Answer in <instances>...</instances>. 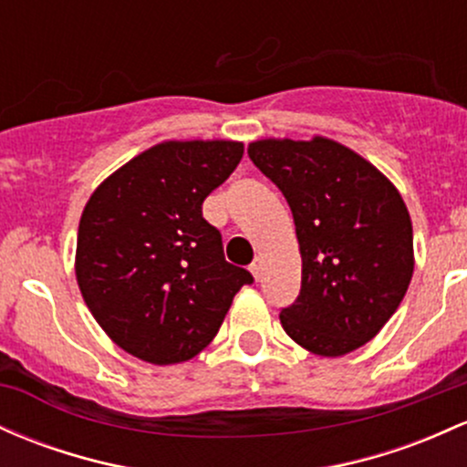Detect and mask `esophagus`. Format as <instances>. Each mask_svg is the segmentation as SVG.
<instances>
[{
    "mask_svg": "<svg viewBox=\"0 0 467 467\" xmlns=\"http://www.w3.org/2000/svg\"><path fill=\"white\" fill-rule=\"evenodd\" d=\"M250 273H253L254 279H261V273H264V259L257 257L250 264Z\"/></svg>",
    "mask_w": 467,
    "mask_h": 467,
    "instance_id": "esophagus-1",
    "label": "esophagus"
}]
</instances>
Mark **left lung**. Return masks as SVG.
Instances as JSON below:
<instances>
[{"instance_id": "8db88e82", "label": "left lung", "mask_w": 467, "mask_h": 467, "mask_svg": "<svg viewBox=\"0 0 467 467\" xmlns=\"http://www.w3.org/2000/svg\"><path fill=\"white\" fill-rule=\"evenodd\" d=\"M254 166L284 192L301 253V292L279 319L292 341L341 357L375 339L412 279V222L383 172L326 137L261 140Z\"/></svg>"}]
</instances>
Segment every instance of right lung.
<instances>
[{
	"instance_id": "add662e5",
	"label": "right lung",
	"mask_w": 467,
	"mask_h": 467,
	"mask_svg": "<svg viewBox=\"0 0 467 467\" xmlns=\"http://www.w3.org/2000/svg\"><path fill=\"white\" fill-rule=\"evenodd\" d=\"M244 157L242 141H163L97 186L81 213L75 275L121 350L171 366L203 350L253 275L223 257L202 203Z\"/></svg>"
}]
</instances>
